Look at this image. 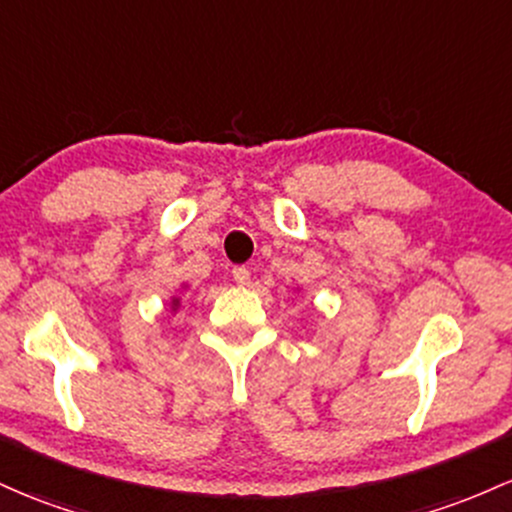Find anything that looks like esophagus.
Instances as JSON below:
<instances>
[{"instance_id": "obj_1", "label": "esophagus", "mask_w": 512, "mask_h": 512, "mask_svg": "<svg viewBox=\"0 0 512 512\" xmlns=\"http://www.w3.org/2000/svg\"><path fill=\"white\" fill-rule=\"evenodd\" d=\"M233 279H235V284H240V286L250 284V269H247V267H233Z\"/></svg>"}]
</instances>
